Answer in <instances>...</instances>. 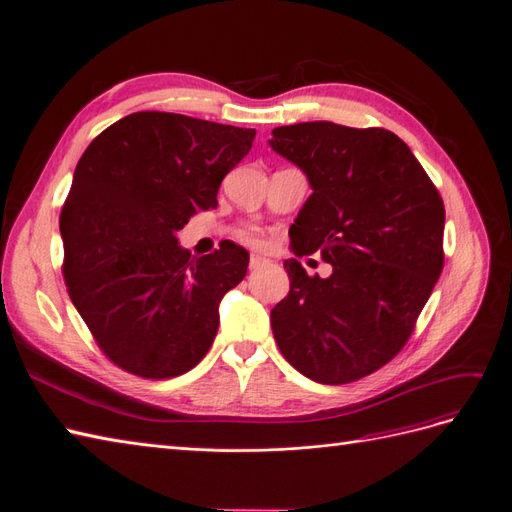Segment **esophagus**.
<instances>
[{
  "label": "esophagus",
  "instance_id": "esophagus-1",
  "mask_svg": "<svg viewBox=\"0 0 512 512\" xmlns=\"http://www.w3.org/2000/svg\"><path fill=\"white\" fill-rule=\"evenodd\" d=\"M266 263H268V259L266 257H263V255H251V259H249V268L251 270H257V268H261V266H266Z\"/></svg>",
  "mask_w": 512,
  "mask_h": 512
}]
</instances>
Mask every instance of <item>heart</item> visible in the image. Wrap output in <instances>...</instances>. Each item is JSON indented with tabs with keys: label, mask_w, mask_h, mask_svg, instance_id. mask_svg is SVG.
I'll return each mask as SVG.
<instances>
[{
	"label": "heart",
	"mask_w": 512,
	"mask_h": 512,
	"mask_svg": "<svg viewBox=\"0 0 512 512\" xmlns=\"http://www.w3.org/2000/svg\"><path fill=\"white\" fill-rule=\"evenodd\" d=\"M240 240L246 244H253V246H261V242H263L259 230H255V227H244V230L240 232Z\"/></svg>",
	"instance_id": "heart-1"
}]
</instances>
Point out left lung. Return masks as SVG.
<instances>
[{
	"instance_id": "obj_1",
	"label": "left lung",
	"mask_w": 512,
	"mask_h": 512,
	"mask_svg": "<svg viewBox=\"0 0 512 512\" xmlns=\"http://www.w3.org/2000/svg\"><path fill=\"white\" fill-rule=\"evenodd\" d=\"M270 147L312 187L289 230L293 253L333 266L320 278L285 261L291 291L270 314L274 339L318 384L361 380L399 354L437 285L443 200L384 128L301 122L274 128Z\"/></svg>"
}]
</instances>
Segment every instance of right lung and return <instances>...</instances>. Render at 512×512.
Listing matches in <instances>:
<instances>
[{
  "label": "right lung",
  "instance_id": "obj_1",
  "mask_svg": "<svg viewBox=\"0 0 512 512\" xmlns=\"http://www.w3.org/2000/svg\"><path fill=\"white\" fill-rule=\"evenodd\" d=\"M253 139L255 128L139 111L105 128L75 166L59 219L65 285L124 371L164 380L211 348L219 304L246 276L249 253L230 244L192 257L177 232L217 206Z\"/></svg>",
  "mask_w": 512,
  "mask_h": 512
}]
</instances>
